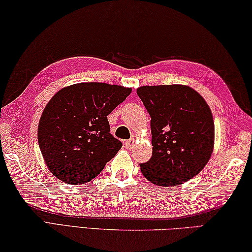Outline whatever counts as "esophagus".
<instances>
[{
  "label": "esophagus",
  "instance_id": "esophagus-1",
  "mask_svg": "<svg viewBox=\"0 0 252 252\" xmlns=\"http://www.w3.org/2000/svg\"><path fill=\"white\" fill-rule=\"evenodd\" d=\"M135 143H136V139L133 136V138H131L130 140L126 141V146L127 149H132L135 145Z\"/></svg>",
  "mask_w": 252,
  "mask_h": 252
}]
</instances>
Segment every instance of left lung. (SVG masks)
<instances>
[{"label": "left lung", "instance_id": "left-lung-1", "mask_svg": "<svg viewBox=\"0 0 252 252\" xmlns=\"http://www.w3.org/2000/svg\"><path fill=\"white\" fill-rule=\"evenodd\" d=\"M136 94L151 117L152 158L140 164L155 185L177 186L197 175L212 157V110L197 91L184 85L142 86Z\"/></svg>", "mask_w": 252, "mask_h": 252}]
</instances>
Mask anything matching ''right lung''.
Wrapping results in <instances>:
<instances>
[{
	"label": "right lung",
	"mask_w": 252,
	"mask_h": 252,
	"mask_svg": "<svg viewBox=\"0 0 252 252\" xmlns=\"http://www.w3.org/2000/svg\"><path fill=\"white\" fill-rule=\"evenodd\" d=\"M131 91L103 82H79L54 94L39 119L37 138L55 177L78 185L100 174L122 146L110 133L107 116Z\"/></svg>",
	"instance_id": "right-lung-1"
}]
</instances>
